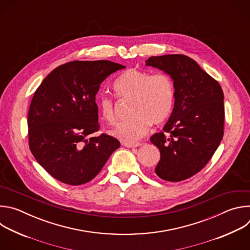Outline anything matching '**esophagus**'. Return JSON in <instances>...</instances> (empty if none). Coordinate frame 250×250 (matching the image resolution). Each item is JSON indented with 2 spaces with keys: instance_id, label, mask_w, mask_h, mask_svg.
Returning a JSON list of instances; mask_svg holds the SVG:
<instances>
[{
  "instance_id": "esophagus-1",
  "label": "esophagus",
  "mask_w": 250,
  "mask_h": 250,
  "mask_svg": "<svg viewBox=\"0 0 250 250\" xmlns=\"http://www.w3.org/2000/svg\"><path fill=\"white\" fill-rule=\"evenodd\" d=\"M124 146L125 147H128V148H132V147H137V146H140L141 144L140 142H134V144H126V142H125Z\"/></svg>"
}]
</instances>
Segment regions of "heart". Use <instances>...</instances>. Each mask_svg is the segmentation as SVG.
Wrapping results in <instances>:
<instances>
[{
    "instance_id": "heart-1",
    "label": "heart",
    "mask_w": 250,
    "mask_h": 250,
    "mask_svg": "<svg viewBox=\"0 0 250 250\" xmlns=\"http://www.w3.org/2000/svg\"><path fill=\"white\" fill-rule=\"evenodd\" d=\"M120 99L131 100L128 121L118 124L111 134L116 138L132 144L144 136L150 124L158 125L169 117L174 104V84L166 73L152 74L147 71L128 69L121 74L113 85ZM98 109L102 119L112 124L116 120L115 105L111 98L98 99Z\"/></svg>"
}]
</instances>
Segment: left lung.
Masks as SVG:
<instances>
[{"mask_svg":"<svg viewBox=\"0 0 250 250\" xmlns=\"http://www.w3.org/2000/svg\"><path fill=\"white\" fill-rule=\"evenodd\" d=\"M170 75L175 89L172 114L150 141L160 151L155 173L179 182L202 170L224 136V93L219 82L183 54L151 56L146 61Z\"/></svg>","mask_w":250,"mask_h":250,"instance_id":"8db88e82","label":"left lung"}]
</instances>
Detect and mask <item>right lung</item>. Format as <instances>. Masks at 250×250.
<instances>
[{
	"instance_id": "add662e5",
	"label": "right lung",
	"mask_w": 250,
	"mask_h": 250,
	"mask_svg": "<svg viewBox=\"0 0 250 250\" xmlns=\"http://www.w3.org/2000/svg\"><path fill=\"white\" fill-rule=\"evenodd\" d=\"M124 68L108 60L71 61L55 68L35 91L27 116L29 149L58 181L88 183L121 146L111 135H90L100 128V85Z\"/></svg>"
}]
</instances>
